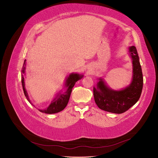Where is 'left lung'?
I'll use <instances>...</instances> for the list:
<instances>
[{
	"label": "left lung",
	"mask_w": 158,
	"mask_h": 158,
	"mask_svg": "<svg viewBox=\"0 0 158 158\" xmlns=\"http://www.w3.org/2000/svg\"><path fill=\"white\" fill-rule=\"evenodd\" d=\"M132 59V78L125 88L115 90L109 88L102 78L94 86V97L98 107L107 112L121 114L127 111L139 99L143 88V76L139 56L135 46L128 47Z\"/></svg>",
	"instance_id": "obj_1"
}]
</instances>
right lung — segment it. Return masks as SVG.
I'll return each mask as SVG.
<instances>
[{
  "label": "right lung",
  "mask_w": 158,
  "mask_h": 158,
  "mask_svg": "<svg viewBox=\"0 0 158 158\" xmlns=\"http://www.w3.org/2000/svg\"><path fill=\"white\" fill-rule=\"evenodd\" d=\"M26 60L23 62V67L22 69V72L23 74H25V70H26ZM84 75L83 74H80L78 73H71L69 74V76L66 78L65 82L64 84V88H65V92H63V90H60L59 92L57 93L55 95V97L52 100L49 106L45 109H38L40 111L46 114H53L59 113L66 107L67 106L69 103V99L70 97V94L72 92V90L75 85L76 82H77L78 80L82 79L83 78ZM22 84L23 87V92H24L25 96L26 97L27 101L29 102L31 105L34 106L29 98L28 96V94L25 88V80L24 77H23V75L22 74Z\"/></svg>",
  "instance_id": "1"
}]
</instances>
